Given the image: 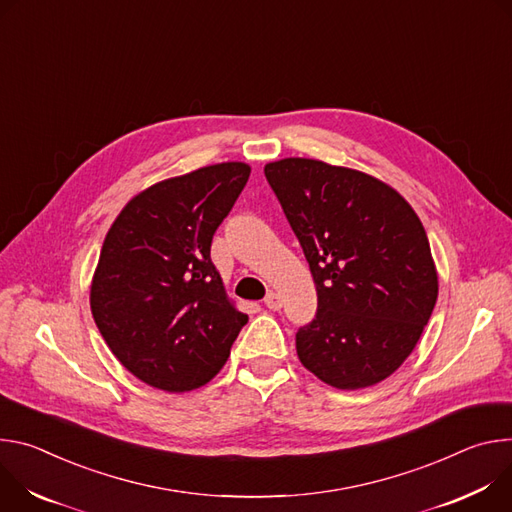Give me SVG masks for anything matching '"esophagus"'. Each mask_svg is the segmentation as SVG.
Returning a JSON list of instances; mask_svg holds the SVG:
<instances>
[{
  "mask_svg": "<svg viewBox=\"0 0 512 512\" xmlns=\"http://www.w3.org/2000/svg\"><path fill=\"white\" fill-rule=\"evenodd\" d=\"M264 305H266L270 311H278V309L282 307V299H280V295H276V293H268L266 299H264Z\"/></svg>",
  "mask_w": 512,
  "mask_h": 512,
  "instance_id": "obj_1",
  "label": "esophagus"
}]
</instances>
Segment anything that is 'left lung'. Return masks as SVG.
I'll use <instances>...</instances> for the list:
<instances>
[{"mask_svg":"<svg viewBox=\"0 0 512 512\" xmlns=\"http://www.w3.org/2000/svg\"><path fill=\"white\" fill-rule=\"evenodd\" d=\"M264 175L317 289V315L297 331L301 364L333 388L382 382L415 350L439 293L419 215L356 168L293 156Z\"/></svg>","mask_w":512,"mask_h":512,"instance_id":"obj_1","label":"left lung"}]
</instances>
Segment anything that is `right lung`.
<instances>
[{
  "label": "right lung",
  "instance_id": "1",
  "mask_svg": "<svg viewBox=\"0 0 512 512\" xmlns=\"http://www.w3.org/2000/svg\"><path fill=\"white\" fill-rule=\"evenodd\" d=\"M250 170L219 162L154 183L109 227L91 280V313L111 354L148 386L189 392L207 384L248 321L209 252Z\"/></svg>",
  "mask_w": 512,
  "mask_h": 512
}]
</instances>
